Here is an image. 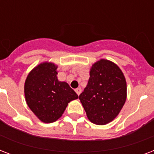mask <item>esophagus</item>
<instances>
[{
    "mask_svg": "<svg viewBox=\"0 0 154 154\" xmlns=\"http://www.w3.org/2000/svg\"><path fill=\"white\" fill-rule=\"evenodd\" d=\"M75 91H76V93H77V94L79 96L80 94H81V93H82V89L81 88H77V89H75Z\"/></svg>",
    "mask_w": 154,
    "mask_h": 154,
    "instance_id": "obj_1",
    "label": "esophagus"
}]
</instances>
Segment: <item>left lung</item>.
<instances>
[{
  "mask_svg": "<svg viewBox=\"0 0 154 154\" xmlns=\"http://www.w3.org/2000/svg\"><path fill=\"white\" fill-rule=\"evenodd\" d=\"M89 76L80 101L90 122L106 125L119 114L126 101V81L121 69L105 59L92 65Z\"/></svg>",
  "mask_w": 154,
  "mask_h": 154,
  "instance_id": "obj_1",
  "label": "left lung"
}]
</instances>
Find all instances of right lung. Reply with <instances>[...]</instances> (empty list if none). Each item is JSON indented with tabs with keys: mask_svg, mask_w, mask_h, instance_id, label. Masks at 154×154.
I'll use <instances>...</instances> for the list:
<instances>
[{
	"mask_svg": "<svg viewBox=\"0 0 154 154\" xmlns=\"http://www.w3.org/2000/svg\"><path fill=\"white\" fill-rule=\"evenodd\" d=\"M57 69L53 63H42L29 73L25 82L28 106L45 123L59 119L68 103L78 98L68 83L58 81Z\"/></svg>",
	"mask_w": 154,
	"mask_h": 154,
	"instance_id": "add662e5",
	"label": "right lung"
}]
</instances>
